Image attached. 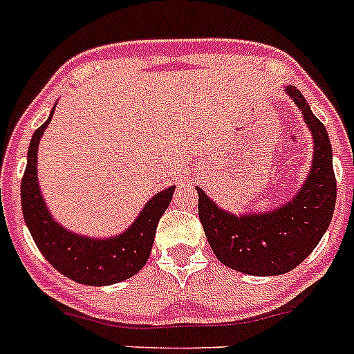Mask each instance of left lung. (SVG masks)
I'll return each instance as SVG.
<instances>
[{
  "label": "left lung",
  "mask_w": 354,
  "mask_h": 354,
  "mask_svg": "<svg viewBox=\"0 0 354 354\" xmlns=\"http://www.w3.org/2000/svg\"><path fill=\"white\" fill-rule=\"evenodd\" d=\"M285 92L302 111L315 143L311 169L299 192L276 209L234 214L197 187L199 220L211 250L223 266L250 276H279L295 269L318 246L335 209L337 183L325 125L299 88L286 85Z\"/></svg>",
  "instance_id": "1"
}]
</instances>
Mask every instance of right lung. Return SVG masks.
I'll list each match as a JSON object with an SVG mask.
<instances>
[{"label": "right lung", "mask_w": 354, "mask_h": 354, "mask_svg": "<svg viewBox=\"0 0 354 354\" xmlns=\"http://www.w3.org/2000/svg\"><path fill=\"white\" fill-rule=\"evenodd\" d=\"M35 131L28 166L21 183L24 222L41 255L73 281L88 286L115 285L140 272L150 257L157 223L173 199L176 187L155 194L124 232L111 237H88L71 232L52 216L38 183V145L54 115Z\"/></svg>", "instance_id": "obj_1"}]
</instances>
